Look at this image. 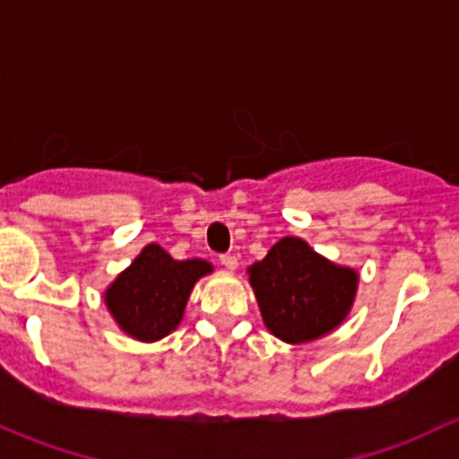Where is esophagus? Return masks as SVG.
<instances>
[{
	"instance_id": "1",
	"label": "esophagus",
	"mask_w": 459,
	"mask_h": 459,
	"mask_svg": "<svg viewBox=\"0 0 459 459\" xmlns=\"http://www.w3.org/2000/svg\"><path fill=\"white\" fill-rule=\"evenodd\" d=\"M219 261H221V264H223L225 269H230V272H234V269L238 267V258H236L234 254H221Z\"/></svg>"
}]
</instances>
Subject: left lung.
Listing matches in <instances>:
<instances>
[{"label": "left lung", "instance_id": "obj_1", "mask_svg": "<svg viewBox=\"0 0 459 459\" xmlns=\"http://www.w3.org/2000/svg\"><path fill=\"white\" fill-rule=\"evenodd\" d=\"M264 327L287 344L329 335L347 320L360 273L316 252L299 236L272 245L263 261L247 267Z\"/></svg>", "mask_w": 459, "mask_h": 459}]
</instances>
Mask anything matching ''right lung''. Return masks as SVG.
Returning <instances> with one entry per match:
<instances>
[{"label": "right lung", "mask_w": 459, "mask_h": 459, "mask_svg": "<svg viewBox=\"0 0 459 459\" xmlns=\"http://www.w3.org/2000/svg\"><path fill=\"white\" fill-rule=\"evenodd\" d=\"M212 272L210 261H174L160 245L150 243L106 287L103 302L126 335L157 342L181 325L192 290Z\"/></svg>", "instance_id": "1"}]
</instances>
